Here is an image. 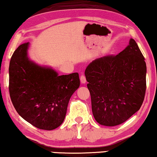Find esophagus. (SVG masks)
<instances>
[{
	"instance_id": "esophagus-1",
	"label": "esophagus",
	"mask_w": 157,
	"mask_h": 157,
	"mask_svg": "<svg viewBox=\"0 0 157 157\" xmlns=\"http://www.w3.org/2000/svg\"><path fill=\"white\" fill-rule=\"evenodd\" d=\"M80 80H81V83L83 84H85L86 83V77L83 76V75H81V77H80Z\"/></svg>"
}]
</instances>
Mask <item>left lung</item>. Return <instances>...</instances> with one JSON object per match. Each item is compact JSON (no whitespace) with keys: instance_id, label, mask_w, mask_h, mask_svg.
I'll use <instances>...</instances> for the list:
<instances>
[{"instance_id":"8db88e82","label":"left lung","mask_w":157,"mask_h":157,"mask_svg":"<svg viewBox=\"0 0 157 157\" xmlns=\"http://www.w3.org/2000/svg\"><path fill=\"white\" fill-rule=\"evenodd\" d=\"M147 66L133 39L115 56L90 62L85 71L92 112L100 124L123 123L140 110L146 91Z\"/></svg>"}]
</instances>
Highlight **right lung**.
Instances as JSON below:
<instances>
[{"instance_id": "right-lung-1", "label": "right lung", "mask_w": 157, "mask_h": 157, "mask_svg": "<svg viewBox=\"0 0 157 157\" xmlns=\"http://www.w3.org/2000/svg\"><path fill=\"white\" fill-rule=\"evenodd\" d=\"M29 43L20 45L9 66V92L20 116L36 128L52 130L62 124L71 95L80 86L78 73L59 76L28 57Z\"/></svg>"}]
</instances>
